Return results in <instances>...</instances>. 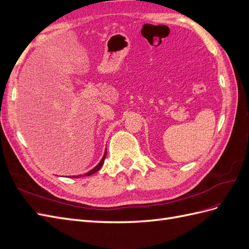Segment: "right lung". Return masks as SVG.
<instances>
[{
    "label": "right lung",
    "instance_id": "right-lung-1",
    "mask_svg": "<svg viewBox=\"0 0 249 249\" xmlns=\"http://www.w3.org/2000/svg\"><path fill=\"white\" fill-rule=\"evenodd\" d=\"M106 155H107V152H105V154H104V157H103V159L101 160V162L96 165V166L93 168V169H91L90 171H88L87 173H85V176H91V175H93V173H95L97 170H100L101 169V167L103 166V164H104V161H105V158H106ZM80 177H82V176H80ZM80 177H76V178H80ZM74 178V177H73Z\"/></svg>",
    "mask_w": 249,
    "mask_h": 249
}]
</instances>
